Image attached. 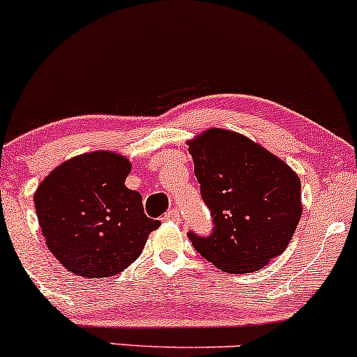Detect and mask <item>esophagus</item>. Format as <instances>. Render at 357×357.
<instances>
[{"label": "esophagus", "mask_w": 357, "mask_h": 357, "mask_svg": "<svg viewBox=\"0 0 357 357\" xmlns=\"http://www.w3.org/2000/svg\"><path fill=\"white\" fill-rule=\"evenodd\" d=\"M165 220L166 221H178L179 220V211L178 208H173V210H169L165 215Z\"/></svg>", "instance_id": "34e87169"}]
</instances>
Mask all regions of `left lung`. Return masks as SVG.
I'll return each mask as SVG.
<instances>
[{"instance_id": "left-lung-1", "label": "left lung", "mask_w": 357, "mask_h": 357, "mask_svg": "<svg viewBox=\"0 0 357 357\" xmlns=\"http://www.w3.org/2000/svg\"><path fill=\"white\" fill-rule=\"evenodd\" d=\"M213 233L190 231L202 257L228 273L264 268L289 247L302 216L301 179L289 165L235 130L213 127L188 141Z\"/></svg>"}]
</instances>
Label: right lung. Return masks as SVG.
Returning <instances> with one entry per match:
<instances>
[{"mask_svg": "<svg viewBox=\"0 0 357 357\" xmlns=\"http://www.w3.org/2000/svg\"><path fill=\"white\" fill-rule=\"evenodd\" d=\"M130 161L112 151L67 159L36 188L33 202L47 247L79 277H112L141 255L159 228L142 196L126 186Z\"/></svg>", "mask_w": 357, "mask_h": 357, "instance_id": "add662e5", "label": "right lung"}]
</instances>
